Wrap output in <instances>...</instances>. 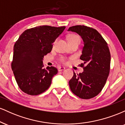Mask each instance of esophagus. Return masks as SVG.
<instances>
[{
	"label": "esophagus",
	"instance_id": "34e87169",
	"mask_svg": "<svg viewBox=\"0 0 125 125\" xmlns=\"http://www.w3.org/2000/svg\"><path fill=\"white\" fill-rule=\"evenodd\" d=\"M65 70V67H58V71L59 72H61V71H63Z\"/></svg>",
	"mask_w": 125,
	"mask_h": 125
}]
</instances>
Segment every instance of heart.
I'll return each instance as SVG.
<instances>
[{
  "mask_svg": "<svg viewBox=\"0 0 125 125\" xmlns=\"http://www.w3.org/2000/svg\"><path fill=\"white\" fill-rule=\"evenodd\" d=\"M67 39L68 42H71L74 41H79V37L75 34H71V35H68ZM59 61L62 63H66L67 62L66 58H64V57H61L59 58Z\"/></svg>",
  "mask_w": 125,
  "mask_h": 125,
  "instance_id": "obj_1",
  "label": "heart"
}]
</instances>
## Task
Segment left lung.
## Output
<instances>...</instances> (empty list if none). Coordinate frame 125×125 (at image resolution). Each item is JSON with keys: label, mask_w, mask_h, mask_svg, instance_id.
Here are the masks:
<instances>
[{"label": "left lung", "mask_w": 125, "mask_h": 125, "mask_svg": "<svg viewBox=\"0 0 125 125\" xmlns=\"http://www.w3.org/2000/svg\"><path fill=\"white\" fill-rule=\"evenodd\" d=\"M69 31L79 34L84 42L79 64L82 73L73 72L70 80V88L77 96L89 99L97 96L102 90L110 72V53L107 43L96 30L84 25L69 28Z\"/></svg>", "instance_id": "obj_1"}]
</instances>
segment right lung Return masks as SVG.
Wrapping results in <instances>:
<instances>
[{
  "label": "right lung",
  "mask_w": 125,
  "mask_h": 125,
  "mask_svg": "<svg viewBox=\"0 0 125 125\" xmlns=\"http://www.w3.org/2000/svg\"><path fill=\"white\" fill-rule=\"evenodd\" d=\"M65 28L43 25L28 29L16 42L11 66L19 87L25 94L38 95L51 86L58 69L43 68V59L51 52L52 43Z\"/></svg>",
  "instance_id": "add662e5"
}]
</instances>
